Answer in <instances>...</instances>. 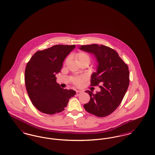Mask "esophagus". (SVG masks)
Segmentation results:
<instances>
[{"label":"esophagus","mask_w":155,"mask_h":155,"mask_svg":"<svg viewBox=\"0 0 155 155\" xmlns=\"http://www.w3.org/2000/svg\"><path fill=\"white\" fill-rule=\"evenodd\" d=\"M76 93H77V96H79L80 95H81V94L82 93V92L80 91H76Z\"/></svg>","instance_id":"34e87169"}]
</instances>
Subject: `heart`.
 Wrapping results in <instances>:
<instances>
[{"instance_id":"heart-1","label":"heart","mask_w":155,"mask_h":155,"mask_svg":"<svg viewBox=\"0 0 155 155\" xmlns=\"http://www.w3.org/2000/svg\"><path fill=\"white\" fill-rule=\"evenodd\" d=\"M76 58L78 60V62H82V61H88L90 62V56L86 52H81L78 53L76 55ZM82 77H75L73 80V82L74 84L75 85H80L82 81Z\"/></svg>"}]
</instances>
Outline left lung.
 Segmentation results:
<instances>
[{
    "label": "left lung",
    "mask_w": 155,
    "mask_h": 155,
    "mask_svg": "<svg viewBox=\"0 0 155 155\" xmlns=\"http://www.w3.org/2000/svg\"><path fill=\"white\" fill-rule=\"evenodd\" d=\"M79 49L93 54L98 63L96 73L91 75V85L99 86L100 92L86 91L89 102L84 105L89 113L97 117H106L115 110L121 102L130 83L128 67L117 52L103 45H81Z\"/></svg>",
    "instance_id": "obj_1"
}]
</instances>
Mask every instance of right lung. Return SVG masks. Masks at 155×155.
<instances>
[{
	"label": "right lung",
	"instance_id": "add662e5",
	"mask_svg": "<svg viewBox=\"0 0 155 155\" xmlns=\"http://www.w3.org/2000/svg\"><path fill=\"white\" fill-rule=\"evenodd\" d=\"M75 47L74 45H56L36 52L28 62L25 70V87L38 110L48 114L60 113L75 95L74 90L61 88L56 77L64 60Z\"/></svg>",
	"mask_w": 155,
	"mask_h": 155
}]
</instances>
